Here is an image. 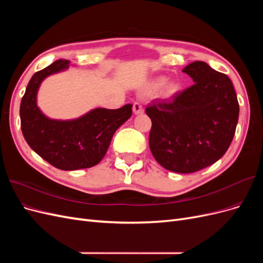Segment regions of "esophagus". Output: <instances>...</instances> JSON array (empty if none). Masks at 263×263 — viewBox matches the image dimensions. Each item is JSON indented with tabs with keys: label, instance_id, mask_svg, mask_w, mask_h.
Wrapping results in <instances>:
<instances>
[{
	"label": "esophagus",
	"instance_id": "1",
	"mask_svg": "<svg viewBox=\"0 0 263 263\" xmlns=\"http://www.w3.org/2000/svg\"><path fill=\"white\" fill-rule=\"evenodd\" d=\"M133 110L134 113L136 115H139V114H142L144 113V107H142V105L140 104V103L138 102H135L133 104Z\"/></svg>",
	"mask_w": 263,
	"mask_h": 263
}]
</instances>
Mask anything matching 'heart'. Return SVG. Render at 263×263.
<instances>
[{"label":"heart","mask_w":263,"mask_h":263,"mask_svg":"<svg viewBox=\"0 0 263 263\" xmlns=\"http://www.w3.org/2000/svg\"><path fill=\"white\" fill-rule=\"evenodd\" d=\"M166 78H157L155 79L154 81H151L148 86L146 87V92L147 93H155V92H158L159 90H161L162 87L166 84ZM179 90V87L176 83H169L168 85L165 86V90H164V94L165 97H172V95L176 94Z\"/></svg>","instance_id":"1"}]
</instances>
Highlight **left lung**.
<instances>
[{
  "label": "left lung",
  "mask_w": 263,
  "mask_h": 263,
  "mask_svg": "<svg viewBox=\"0 0 263 263\" xmlns=\"http://www.w3.org/2000/svg\"><path fill=\"white\" fill-rule=\"evenodd\" d=\"M183 72L194 84L172 100H157L146 107L150 117L149 147L157 162L178 173H192L225 155L239 117V104L230 79L203 61Z\"/></svg>",
  "instance_id": "8db88e82"
}]
</instances>
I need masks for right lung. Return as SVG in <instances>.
I'll return each instance as SVG.
<instances>
[{"instance_id":"obj_1","label":"right lung","mask_w":263,"mask_h":263,"mask_svg":"<svg viewBox=\"0 0 263 263\" xmlns=\"http://www.w3.org/2000/svg\"><path fill=\"white\" fill-rule=\"evenodd\" d=\"M69 63L57 60L31 77L21 102L20 116L29 147L57 169L72 171L91 168L104 158L113 135L132 116L133 105L94 108L70 121L47 117L37 106L39 86L47 77L68 69Z\"/></svg>"}]
</instances>
